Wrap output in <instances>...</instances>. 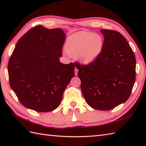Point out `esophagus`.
Here are the masks:
<instances>
[{
	"instance_id": "1",
	"label": "esophagus",
	"mask_w": 146,
	"mask_h": 146,
	"mask_svg": "<svg viewBox=\"0 0 146 146\" xmlns=\"http://www.w3.org/2000/svg\"><path fill=\"white\" fill-rule=\"evenodd\" d=\"M78 69L75 68V75H77V73H78Z\"/></svg>"
}]
</instances>
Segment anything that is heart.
<instances>
[{"mask_svg":"<svg viewBox=\"0 0 146 146\" xmlns=\"http://www.w3.org/2000/svg\"><path fill=\"white\" fill-rule=\"evenodd\" d=\"M104 46V40L98 34L80 31L69 36L66 48L70 54L76 55V59L83 64L94 61L100 54Z\"/></svg>","mask_w":146,"mask_h":146,"instance_id":"1","label":"heart"}]
</instances>
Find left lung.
I'll return each mask as SVG.
<instances>
[{"label": "left lung", "instance_id": "obj_1", "mask_svg": "<svg viewBox=\"0 0 146 146\" xmlns=\"http://www.w3.org/2000/svg\"><path fill=\"white\" fill-rule=\"evenodd\" d=\"M104 36L100 54L91 63L75 62L81 90L92 108L109 110L127 100L135 81L134 52L123 35L102 29Z\"/></svg>", "mask_w": 146, "mask_h": 146}]
</instances>
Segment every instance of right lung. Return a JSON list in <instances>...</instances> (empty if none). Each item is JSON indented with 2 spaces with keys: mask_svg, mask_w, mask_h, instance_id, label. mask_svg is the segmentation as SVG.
Returning a JSON list of instances; mask_svg holds the SVG:
<instances>
[{
  "mask_svg": "<svg viewBox=\"0 0 146 146\" xmlns=\"http://www.w3.org/2000/svg\"><path fill=\"white\" fill-rule=\"evenodd\" d=\"M65 34L61 29L37 26L17 41L8 63L11 87L21 104L38 112L60 105L75 76V64L60 62Z\"/></svg>",
  "mask_w": 146,
  "mask_h": 146,
  "instance_id": "add662e5",
  "label": "right lung"
}]
</instances>
